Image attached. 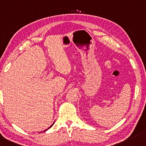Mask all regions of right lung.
Returning a JSON list of instances; mask_svg holds the SVG:
<instances>
[{
	"label": "right lung",
	"mask_w": 146,
	"mask_h": 146,
	"mask_svg": "<svg viewBox=\"0 0 146 146\" xmlns=\"http://www.w3.org/2000/svg\"><path fill=\"white\" fill-rule=\"evenodd\" d=\"M53 124H54V123H53ZM53 124H52V125H53ZM52 125H50V127H48V128L47 129H50V127H51L52 126ZM47 129H46V130H45V131H46V130H47Z\"/></svg>",
	"instance_id": "obj_1"
}]
</instances>
